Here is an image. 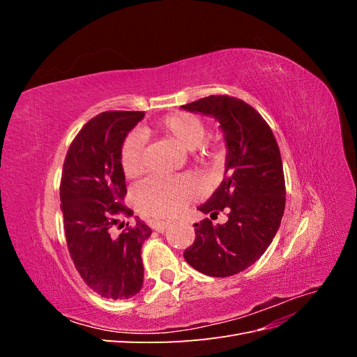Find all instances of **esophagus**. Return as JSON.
Wrapping results in <instances>:
<instances>
[{"label":"esophagus","mask_w":357,"mask_h":357,"mask_svg":"<svg viewBox=\"0 0 357 357\" xmlns=\"http://www.w3.org/2000/svg\"><path fill=\"white\" fill-rule=\"evenodd\" d=\"M168 226H169L168 222H155L153 223V229L160 232V234H164L168 229Z\"/></svg>","instance_id":"obj_1"}]
</instances>
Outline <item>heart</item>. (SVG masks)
<instances>
[{
	"instance_id": "heart-1",
	"label": "heart",
	"mask_w": 357,
	"mask_h": 357,
	"mask_svg": "<svg viewBox=\"0 0 357 357\" xmlns=\"http://www.w3.org/2000/svg\"><path fill=\"white\" fill-rule=\"evenodd\" d=\"M156 131L186 152L197 150L205 138L201 119L186 113H176L162 119ZM144 139L138 132L129 134L121 149V167L126 177H135L143 169ZM198 197V188L188 177H150L135 186L132 198L137 208L150 218H171Z\"/></svg>"
}]
</instances>
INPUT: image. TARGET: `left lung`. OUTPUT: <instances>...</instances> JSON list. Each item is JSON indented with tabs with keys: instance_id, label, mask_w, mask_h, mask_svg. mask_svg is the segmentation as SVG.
Listing matches in <instances>:
<instances>
[{
	"instance_id": "8db88e82",
	"label": "left lung",
	"mask_w": 357,
	"mask_h": 357,
	"mask_svg": "<svg viewBox=\"0 0 357 357\" xmlns=\"http://www.w3.org/2000/svg\"><path fill=\"white\" fill-rule=\"evenodd\" d=\"M214 117L225 138V178L199 205L204 214L228 211V222L195 223L197 238L186 248V262L210 277L238 274L261 257L282 223L286 186L280 149L271 128L252 105L229 95H210L181 105Z\"/></svg>"
}]
</instances>
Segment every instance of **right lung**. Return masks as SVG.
Wrapping results in <instances>:
<instances>
[{
	"label": "right lung",
	"instance_id": "1",
	"mask_svg": "<svg viewBox=\"0 0 357 357\" xmlns=\"http://www.w3.org/2000/svg\"><path fill=\"white\" fill-rule=\"evenodd\" d=\"M143 117V112L95 116L73 139L63 162L59 190L68 250L84 283L107 299L132 298L144 282L142 247L152 229L135 218L132 228L113 232L119 215H132L122 204L121 149Z\"/></svg>",
	"mask_w": 357,
	"mask_h": 357
}]
</instances>
